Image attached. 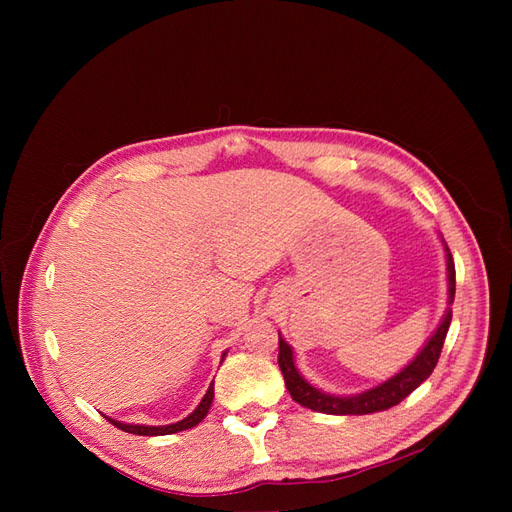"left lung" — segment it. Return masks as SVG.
Here are the masks:
<instances>
[{
	"instance_id": "8db88e82",
	"label": "left lung",
	"mask_w": 512,
	"mask_h": 512,
	"mask_svg": "<svg viewBox=\"0 0 512 512\" xmlns=\"http://www.w3.org/2000/svg\"><path fill=\"white\" fill-rule=\"evenodd\" d=\"M446 265H448V294H451V303H453V299H455V262L448 250H446ZM451 318H453V312L448 309L444 320L440 322L438 331L431 335L425 348L416 354V359L404 371H399V374L393 376L391 380H386L384 384L376 386V389L365 391L361 395H352V397L324 395L318 389H314L312 384H307L301 378L297 367H294L292 350L284 342L282 335H280V354H277V363H280L290 397L297 401V404H301L303 408L324 412V414L382 412V410H389V408L397 406L399 401H404L414 389H418V386H421L431 376V371L438 365V359L442 354L444 339H446L448 327H451Z\"/></svg>"
}]
</instances>
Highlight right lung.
<instances>
[{
	"mask_svg": "<svg viewBox=\"0 0 512 512\" xmlns=\"http://www.w3.org/2000/svg\"><path fill=\"white\" fill-rule=\"evenodd\" d=\"M211 401H213V384L209 386V391L205 393V397L198 404V408L188 418H183V421H179V423L162 425V427H149V425H126V423L113 421V418H108V421H111L117 429L128 431V433H136V436H168V433H177V431H183V429L196 427L207 416V412L211 408Z\"/></svg>",
	"mask_w": 512,
	"mask_h": 512,
	"instance_id": "add662e5",
	"label": "right lung"
}]
</instances>
